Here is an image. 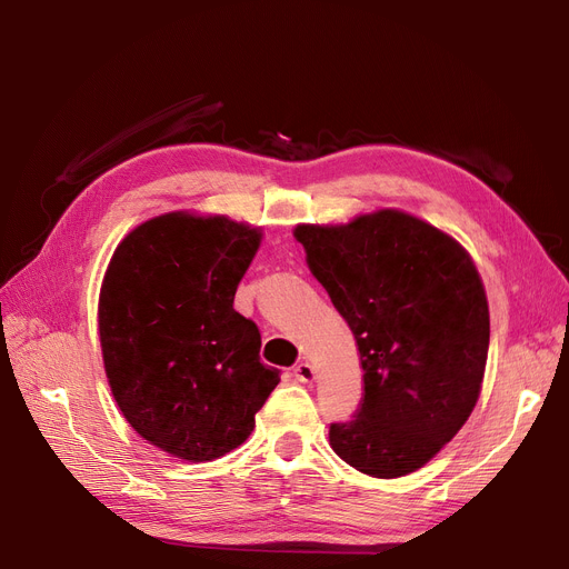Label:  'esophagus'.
<instances>
[{"label":"esophagus","instance_id":"34e87169","mask_svg":"<svg viewBox=\"0 0 569 569\" xmlns=\"http://www.w3.org/2000/svg\"><path fill=\"white\" fill-rule=\"evenodd\" d=\"M295 377L303 385L313 382L316 380V368L308 363V360H301V363H297V368H295Z\"/></svg>","mask_w":569,"mask_h":569}]
</instances>
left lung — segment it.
I'll return each instance as SVG.
<instances>
[{
  "mask_svg": "<svg viewBox=\"0 0 569 569\" xmlns=\"http://www.w3.org/2000/svg\"><path fill=\"white\" fill-rule=\"evenodd\" d=\"M295 237L363 366V401L330 425L332 451L380 479L420 470L468 422L485 380L489 303L470 253L396 209Z\"/></svg>",
  "mask_w": 569,
  "mask_h": 569,
  "instance_id": "8db88e82",
  "label": "left lung"
}]
</instances>
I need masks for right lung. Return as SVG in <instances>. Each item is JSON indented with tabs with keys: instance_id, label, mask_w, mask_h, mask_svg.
<instances>
[{
	"instance_id": "obj_1",
	"label": "right lung",
	"mask_w": 569,
	"mask_h": 569,
	"mask_svg": "<svg viewBox=\"0 0 569 569\" xmlns=\"http://www.w3.org/2000/svg\"><path fill=\"white\" fill-rule=\"evenodd\" d=\"M261 228L173 211L126 234L99 291V341L130 427L189 462L242 446L280 370L261 363V332L234 291Z\"/></svg>"
}]
</instances>
